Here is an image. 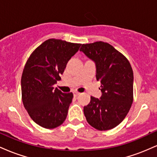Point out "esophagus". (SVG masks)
I'll return each mask as SVG.
<instances>
[{"mask_svg":"<svg viewBox=\"0 0 157 157\" xmlns=\"http://www.w3.org/2000/svg\"><path fill=\"white\" fill-rule=\"evenodd\" d=\"M73 94H74V96H75V97H77V96H78V95L80 94V93H79L78 91H74Z\"/></svg>","mask_w":157,"mask_h":157,"instance_id":"esophagus-1","label":"esophagus"}]
</instances>
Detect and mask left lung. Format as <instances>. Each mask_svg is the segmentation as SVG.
<instances>
[{"label": "left lung", "instance_id": "1", "mask_svg": "<svg viewBox=\"0 0 157 157\" xmlns=\"http://www.w3.org/2000/svg\"><path fill=\"white\" fill-rule=\"evenodd\" d=\"M82 52L96 64V78L101 82L100 99L91 97L84 106L86 120L99 131L112 129L121 123L134 99V74L128 59L111 45L102 41L82 44Z\"/></svg>", "mask_w": 157, "mask_h": 157}]
</instances>
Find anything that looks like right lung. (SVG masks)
<instances>
[{
  "mask_svg": "<svg viewBox=\"0 0 157 157\" xmlns=\"http://www.w3.org/2000/svg\"><path fill=\"white\" fill-rule=\"evenodd\" d=\"M80 44L48 39L27 60L21 77V94L25 109L34 122L52 129L63 123L73 94H64L53 86L60 80L68 61Z\"/></svg>",
  "mask_w": 157,
  "mask_h": 157,
  "instance_id": "add662e5",
  "label": "right lung"
}]
</instances>
